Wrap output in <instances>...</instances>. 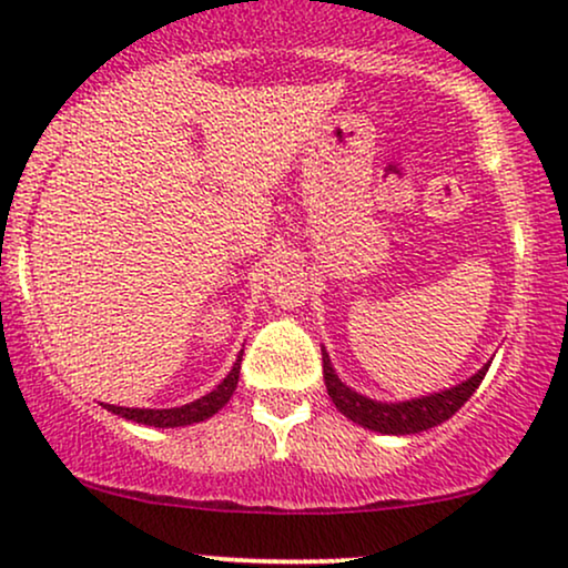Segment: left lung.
<instances>
[{
	"instance_id": "8db88e82",
	"label": "left lung",
	"mask_w": 568,
	"mask_h": 568,
	"mask_svg": "<svg viewBox=\"0 0 568 568\" xmlns=\"http://www.w3.org/2000/svg\"><path fill=\"white\" fill-rule=\"evenodd\" d=\"M321 355H324V382L328 397L337 405V410L345 413L349 422L382 434H418L447 422V418L477 392L489 368V363H485L471 379L455 384L450 389L434 392V395L413 397V400L405 403H382L371 400V397L349 389L347 384H342L339 376L334 374L332 361H328V353L324 347H321Z\"/></svg>"
}]
</instances>
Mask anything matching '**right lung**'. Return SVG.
Masks as SVG:
<instances>
[{"instance_id":"obj_1","label":"right lung","mask_w":568,"mask_h":568,"mask_svg":"<svg viewBox=\"0 0 568 568\" xmlns=\"http://www.w3.org/2000/svg\"><path fill=\"white\" fill-rule=\"evenodd\" d=\"M240 368H242V353L236 355V363L231 366L229 376L223 379L213 392H207L200 400L179 405V408H121V405H104L108 410H113L115 416L129 418V422L146 424V426H160V429H168V426H189L205 422V418L219 413L223 405L231 400L234 395L236 382H240Z\"/></svg>"}]
</instances>
